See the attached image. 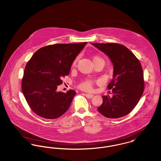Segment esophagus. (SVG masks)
I'll list each match as a JSON object with an SVG mask.
<instances>
[{"mask_svg": "<svg viewBox=\"0 0 161 161\" xmlns=\"http://www.w3.org/2000/svg\"><path fill=\"white\" fill-rule=\"evenodd\" d=\"M85 95L86 97L87 98H92L93 96H94V95L89 94H85Z\"/></svg>", "mask_w": 161, "mask_h": 161, "instance_id": "34e87169", "label": "esophagus"}]
</instances>
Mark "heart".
I'll return each mask as SVG.
<instances>
[{
    "label": "heart",
    "mask_w": 161,
    "mask_h": 161,
    "mask_svg": "<svg viewBox=\"0 0 161 161\" xmlns=\"http://www.w3.org/2000/svg\"><path fill=\"white\" fill-rule=\"evenodd\" d=\"M100 59H102V58L99 56H94L93 57V61ZM77 60H78V58H76L75 60L74 61V64H75ZM80 88L85 91H91L92 89V81L91 80L86 81L80 85Z\"/></svg>",
    "instance_id": "1"
}]
</instances>
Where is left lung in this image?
Masks as SVG:
<instances>
[{"label": "left lung", "mask_w": 161, "mask_h": 161, "mask_svg": "<svg viewBox=\"0 0 161 161\" xmlns=\"http://www.w3.org/2000/svg\"><path fill=\"white\" fill-rule=\"evenodd\" d=\"M110 58L113 78L108 85L113 97L102 95L103 103L97 108L103 116L116 119L130 113L139 102L144 90L142 66L139 59L123 45L92 43Z\"/></svg>", "instance_id": "obj_1"}]
</instances>
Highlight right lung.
<instances>
[{
  "mask_svg": "<svg viewBox=\"0 0 161 161\" xmlns=\"http://www.w3.org/2000/svg\"><path fill=\"white\" fill-rule=\"evenodd\" d=\"M87 42L57 44L38 50L25 66L22 90L31 110L39 116L54 119L69 108L75 95L74 90L58 92L62 78L68 75L76 56Z\"/></svg>",
  "mask_w": 161,
  "mask_h": 161,
  "instance_id": "add662e5",
  "label": "right lung"
}]
</instances>
